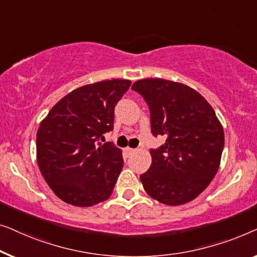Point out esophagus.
Instances as JSON below:
<instances>
[{
    "mask_svg": "<svg viewBox=\"0 0 257 257\" xmlns=\"http://www.w3.org/2000/svg\"><path fill=\"white\" fill-rule=\"evenodd\" d=\"M124 151H125V154H127L128 156H129V155H132V154L135 153L136 150H135V149H132V148H125Z\"/></svg>",
    "mask_w": 257,
    "mask_h": 257,
    "instance_id": "obj_1",
    "label": "esophagus"
}]
</instances>
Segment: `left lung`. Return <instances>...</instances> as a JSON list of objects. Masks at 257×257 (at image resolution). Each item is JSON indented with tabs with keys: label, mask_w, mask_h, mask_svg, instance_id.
<instances>
[{
	"label": "left lung",
	"mask_w": 257,
	"mask_h": 257,
	"mask_svg": "<svg viewBox=\"0 0 257 257\" xmlns=\"http://www.w3.org/2000/svg\"><path fill=\"white\" fill-rule=\"evenodd\" d=\"M132 89L149 106L153 135L166 137L163 146L150 150L153 162L140 176L144 190L170 206L196 199L218 172L225 146L214 109L200 93L180 82L142 79Z\"/></svg>",
	"instance_id": "left-lung-1"
}]
</instances>
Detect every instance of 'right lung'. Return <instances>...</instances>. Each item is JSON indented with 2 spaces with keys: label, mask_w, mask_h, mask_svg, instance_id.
I'll use <instances>...</instances> for the list:
<instances>
[{
  "label": "right lung",
  "mask_w": 257,
  "mask_h": 257,
  "mask_svg": "<svg viewBox=\"0 0 257 257\" xmlns=\"http://www.w3.org/2000/svg\"><path fill=\"white\" fill-rule=\"evenodd\" d=\"M132 81L81 86L52 107L37 132V163L45 182L67 204L89 207L107 200L123 158L114 143H101L113 129L114 108Z\"/></svg>",
  "instance_id": "1"
}]
</instances>
